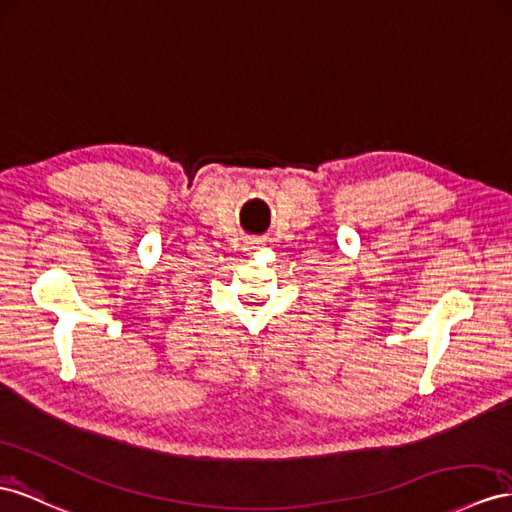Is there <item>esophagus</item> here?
I'll use <instances>...</instances> for the list:
<instances>
[{
  "label": "esophagus",
  "instance_id": "esophagus-1",
  "mask_svg": "<svg viewBox=\"0 0 512 512\" xmlns=\"http://www.w3.org/2000/svg\"><path fill=\"white\" fill-rule=\"evenodd\" d=\"M248 248H251V251H259V242H251L248 244Z\"/></svg>",
  "mask_w": 512,
  "mask_h": 512
}]
</instances>
